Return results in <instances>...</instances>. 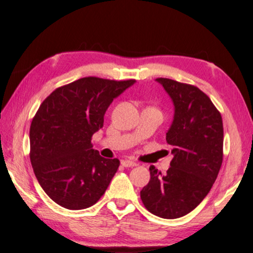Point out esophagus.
<instances>
[{
  "label": "esophagus",
  "mask_w": 253,
  "mask_h": 253,
  "mask_svg": "<svg viewBox=\"0 0 253 253\" xmlns=\"http://www.w3.org/2000/svg\"><path fill=\"white\" fill-rule=\"evenodd\" d=\"M121 163L123 167H136V166H137V163L133 162V161H130V160H123Z\"/></svg>",
  "instance_id": "1"
}]
</instances>
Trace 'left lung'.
Masks as SVG:
<instances>
[{
	"label": "left lung",
	"instance_id": "left-lung-1",
	"mask_svg": "<svg viewBox=\"0 0 253 253\" xmlns=\"http://www.w3.org/2000/svg\"><path fill=\"white\" fill-rule=\"evenodd\" d=\"M156 82L174 105L166 133L174 157L165 175L150 166L141 199L153 214L176 219L192 212L212 188L222 163L224 127L220 112L198 87L167 78Z\"/></svg>",
	"mask_w": 253,
	"mask_h": 253
}]
</instances>
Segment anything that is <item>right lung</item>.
<instances>
[{
    "instance_id": "add662e5",
    "label": "right lung",
    "mask_w": 253,
    "mask_h": 253,
    "mask_svg": "<svg viewBox=\"0 0 253 253\" xmlns=\"http://www.w3.org/2000/svg\"><path fill=\"white\" fill-rule=\"evenodd\" d=\"M135 80L86 77L56 88L39 108L29 130L31 162L48 197L67 210H84L102 198L120 167L104 159L91 137L115 98Z\"/></svg>"
}]
</instances>
